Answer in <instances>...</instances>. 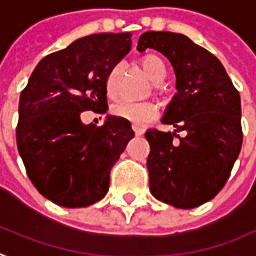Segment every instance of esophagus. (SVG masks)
<instances>
[{
  "mask_svg": "<svg viewBox=\"0 0 256 256\" xmlns=\"http://www.w3.org/2000/svg\"><path fill=\"white\" fill-rule=\"evenodd\" d=\"M132 128H133V132L136 133V136H142V134L144 133V130H143L142 128H138V126H136V124H133V126H132Z\"/></svg>",
  "mask_w": 256,
  "mask_h": 256,
  "instance_id": "34e87169",
  "label": "esophagus"
}]
</instances>
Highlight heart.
Masks as SVG:
<instances>
[{
    "mask_svg": "<svg viewBox=\"0 0 256 256\" xmlns=\"http://www.w3.org/2000/svg\"><path fill=\"white\" fill-rule=\"evenodd\" d=\"M140 66L146 75L154 84H162L166 78V65L156 55H147L140 60ZM123 75V64H116L106 76V93L110 99H116L120 92V80ZM158 90V84H154V92ZM112 114L119 119L128 120L136 124H146L154 120L158 114V109L152 102L143 103H130V102H118L112 106Z\"/></svg>",
    "mask_w": 256,
    "mask_h": 256,
    "instance_id": "obj_1",
    "label": "heart"
}]
</instances>
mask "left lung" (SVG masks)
Wrapping results in <instances>:
<instances>
[{"mask_svg":"<svg viewBox=\"0 0 256 256\" xmlns=\"http://www.w3.org/2000/svg\"><path fill=\"white\" fill-rule=\"evenodd\" d=\"M163 54L176 74L177 93L163 118L174 133L148 128L147 170L156 198L177 208L212 200L230 178L242 146L241 98L222 64L186 35L148 31L137 50ZM182 131L184 136L177 135Z\"/></svg>","mask_w":256,"mask_h":256,"instance_id":"8db88e82","label":"left lung"}]
</instances>
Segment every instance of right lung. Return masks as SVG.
<instances>
[{"label": "right lung", "instance_id": "1", "mask_svg": "<svg viewBox=\"0 0 256 256\" xmlns=\"http://www.w3.org/2000/svg\"><path fill=\"white\" fill-rule=\"evenodd\" d=\"M132 34H93L49 54L20 98L16 146L26 174L45 198L69 208L102 200L110 170L134 132L108 116L84 124L82 112L106 113V76L128 55Z\"/></svg>", "mask_w": 256, "mask_h": 256}]
</instances>
